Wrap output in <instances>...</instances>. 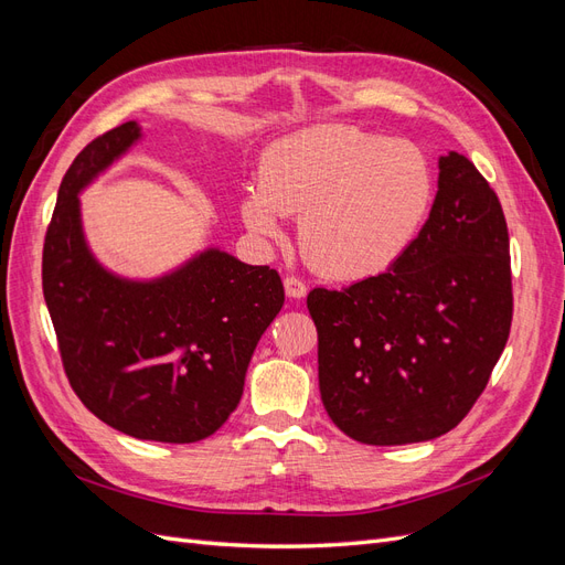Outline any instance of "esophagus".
Listing matches in <instances>:
<instances>
[{
  "mask_svg": "<svg viewBox=\"0 0 565 565\" xmlns=\"http://www.w3.org/2000/svg\"><path fill=\"white\" fill-rule=\"evenodd\" d=\"M282 285H285V292H287L289 299H301V297H306V285H303L297 276H287V278L282 280Z\"/></svg>",
  "mask_w": 565,
  "mask_h": 565,
  "instance_id": "1",
  "label": "esophagus"
}]
</instances>
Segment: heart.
<instances>
[{"mask_svg": "<svg viewBox=\"0 0 565 565\" xmlns=\"http://www.w3.org/2000/svg\"><path fill=\"white\" fill-rule=\"evenodd\" d=\"M434 195V169L415 143L318 125L264 150L241 214L262 237L280 235V214H299V245L311 266L363 280L386 273L415 243Z\"/></svg>", "mask_w": 565, "mask_h": 565, "instance_id": "heart-1", "label": "heart"}]
</instances>
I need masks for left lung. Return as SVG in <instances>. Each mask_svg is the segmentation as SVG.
Listing matches in <instances>:
<instances>
[{"label": "left lung", "instance_id": "left-lung-1", "mask_svg": "<svg viewBox=\"0 0 565 565\" xmlns=\"http://www.w3.org/2000/svg\"><path fill=\"white\" fill-rule=\"evenodd\" d=\"M438 193L415 243L386 273L316 287L320 398L367 446L431 440L467 417L509 339V233L502 204L459 152L438 160Z\"/></svg>", "mask_w": 565, "mask_h": 565}]
</instances>
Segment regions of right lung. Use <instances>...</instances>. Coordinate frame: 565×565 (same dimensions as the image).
<instances>
[{
  "label": "right lung",
  "instance_id": "add662e5",
  "mask_svg": "<svg viewBox=\"0 0 565 565\" xmlns=\"http://www.w3.org/2000/svg\"><path fill=\"white\" fill-rule=\"evenodd\" d=\"M139 139V125H119L65 172L44 237V301L67 382L89 413L141 440L195 443L241 403L285 289L276 268L216 247L156 280L119 278L96 262L77 195Z\"/></svg>",
  "mask_w": 565,
  "mask_h": 565
}]
</instances>
